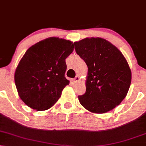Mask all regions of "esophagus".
I'll return each mask as SVG.
<instances>
[{
	"label": "esophagus",
	"instance_id": "obj_1",
	"mask_svg": "<svg viewBox=\"0 0 146 146\" xmlns=\"http://www.w3.org/2000/svg\"><path fill=\"white\" fill-rule=\"evenodd\" d=\"M79 80H80V78H79V77L76 76V77H75V79H73V80H72V82H73V84H76V83L78 82Z\"/></svg>",
	"mask_w": 146,
	"mask_h": 146
}]
</instances>
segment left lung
I'll return each mask as SVG.
<instances>
[{
  "instance_id": "left-lung-1",
  "label": "left lung",
  "mask_w": 146,
  "mask_h": 146,
  "mask_svg": "<svg viewBox=\"0 0 146 146\" xmlns=\"http://www.w3.org/2000/svg\"><path fill=\"white\" fill-rule=\"evenodd\" d=\"M74 44L88 68L86 91L78 96L79 102L93 113L112 110L126 97L131 82L126 58L115 46L101 38H86Z\"/></svg>"
}]
</instances>
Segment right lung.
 <instances>
[{
  "label": "right lung",
  "mask_w": 146,
  "mask_h": 146,
  "mask_svg": "<svg viewBox=\"0 0 146 146\" xmlns=\"http://www.w3.org/2000/svg\"><path fill=\"white\" fill-rule=\"evenodd\" d=\"M73 42L50 37L25 52L15 72V83L22 101L33 109H49L69 84L65 59L73 51Z\"/></svg>",
  "instance_id": "obj_1"
}]
</instances>
